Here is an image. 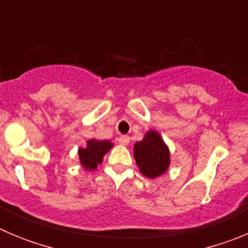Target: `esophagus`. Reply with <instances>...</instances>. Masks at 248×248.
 I'll return each mask as SVG.
<instances>
[{"mask_svg": "<svg viewBox=\"0 0 248 248\" xmlns=\"http://www.w3.org/2000/svg\"><path fill=\"white\" fill-rule=\"evenodd\" d=\"M118 141H119V144H122V145H128L129 141H130V138H129L128 135H122V137L118 138Z\"/></svg>", "mask_w": 248, "mask_h": 248, "instance_id": "34e87169", "label": "esophagus"}]
</instances>
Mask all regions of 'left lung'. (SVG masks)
<instances>
[{"instance_id":"8db88e82","label":"left lung","mask_w":248,"mask_h":248,"mask_svg":"<svg viewBox=\"0 0 248 248\" xmlns=\"http://www.w3.org/2000/svg\"><path fill=\"white\" fill-rule=\"evenodd\" d=\"M134 159L140 172L155 179L170 166V150L156 130L146 131L141 141L134 144Z\"/></svg>"}]
</instances>
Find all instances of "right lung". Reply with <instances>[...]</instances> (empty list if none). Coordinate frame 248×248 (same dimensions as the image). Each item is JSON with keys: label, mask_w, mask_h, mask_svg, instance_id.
I'll return each mask as SVG.
<instances>
[{"label": "right lung", "mask_w": 248, "mask_h": 248, "mask_svg": "<svg viewBox=\"0 0 248 248\" xmlns=\"http://www.w3.org/2000/svg\"><path fill=\"white\" fill-rule=\"evenodd\" d=\"M113 148V143L109 140L91 139L87 140L85 148L78 149L80 165L84 170H95L103 161L104 155Z\"/></svg>", "instance_id": "right-lung-1"}]
</instances>
